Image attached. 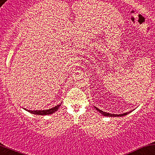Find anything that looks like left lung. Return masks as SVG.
Returning a JSON list of instances; mask_svg holds the SVG:
<instances>
[{
  "mask_svg": "<svg viewBox=\"0 0 155 155\" xmlns=\"http://www.w3.org/2000/svg\"><path fill=\"white\" fill-rule=\"evenodd\" d=\"M95 107V108H96V110L97 111H99V112L101 113V114H102L103 116H110V117H118V116H124L127 115V114H129L130 113L132 112V110H131V111H129V112L124 113V114H109V113H107V112H104V111L101 110L99 108H97V107Z\"/></svg>",
  "mask_w": 155,
  "mask_h": 155,
  "instance_id": "1",
  "label": "left lung"
}]
</instances>
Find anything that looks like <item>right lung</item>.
Here are the masks:
<instances>
[{"label": "right lung", "mask_w": 155, "mask_h": 155, "mask_svg": "<svg viewBox=\"0 0 155 155\" xmlns=\"http://www.w3.org/2000/svg\"><path fill=\"white\" fill-rule=\"evenodd\" d=\"M61 105H56L55 107H52V108L50 109H48V110H27V109L24 108L25 110L28 111V112H30L31 114H36V115H41V116H45V115H49V114H53V113L55 112L59 108V107H60Z\"/></svg>", "instance_id": "obj_1"}]
</instances>
